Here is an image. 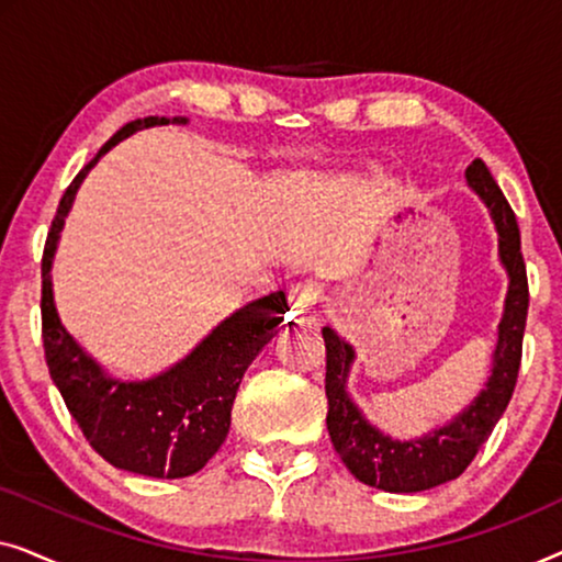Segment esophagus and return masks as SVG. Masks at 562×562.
<instances>
[{
	"label": "esophagus",
	"instance_id": "1",
	"mask_svg": "<svg viewBox=\"0 0 562 562\" xmlns=\"http://www.w3.org/2000/svg\"><path fill=\"white\" fill-rule=\"evenodd\" d=\"M317 302H319V286L312 281L296 283V286L289 291V306H291V314H294V317L312 314Z\"/></svg>",
	"mask_w": 562,
	"mask_h": 562
}]
</instances>
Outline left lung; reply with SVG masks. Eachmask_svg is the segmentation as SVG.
Segmentation results:
<instances>
[{"instance_id":"left-lung-1","label":"left lung","mask_w":562,"mask_h":562,"mask_svg":"<svg viewBox=\"0 0 562 562\" xmlns=\"http://www.w3.org/2000/svg\"><path fill=\"white\" fill-rule=\"evenodd\" d=\"M465 181L481 202L488 206L498 235V260H502L509 289L504 299V314L498 322V340L491 356V375L481 394L458 412L448 425L435 427L432 432L396 440L366 419L360 406L348 394L350 366L356 360V350L345 342L333 327H322L327 348V432L337 456L348 465V471L363 481L366 486L389 491V494H417L458 479L471 465L475 452L488 440L491 429L502 419L517 386L521 337L527 325V271L521 258L519 225L509 202L494 176L475 158L465 168Z\"/></svg>"}]
</instances>
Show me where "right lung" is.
Wrapping results in <instances>:
<instances>
[{
    "mask_svg": "<svg viewBox=\"0 0 562 562\" xmlns=\"http://www.w3.org/2000/svg\"><path fill=\"white\" fill-rule=\"evenodd\" d=\"M187 122V117H145L114 133L66 189L43 252V348L50 379L91 448L120 471L150 479L194 475L222 448L237 386L258 352L279 333L289 310L286 294L273 291L240 306L179 363L150 379L127 381L106 373L64 327L53 302L50 268L76 191L99 158L137 130Z\"/></svg>",
    "mask_w": 562,
    "mask_h": 562,
    "instance_id": "obj_1",
    "label": "right lung"
}]
</instances>
